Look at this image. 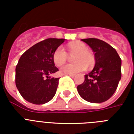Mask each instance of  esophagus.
Listing matches in <instances>:
<instances>
[{
	"instance_id": "34e87169",
	"label": "esophagus",
	"mask_w": 134,
	"mask_h": 134,
	"mask_svg": "<svg viewBox=\"0 0 134 134\" xmlns=\"http://www.w3.org/2000/svg\"><path fill=\"white\" fill-rule=\"evenodd\" d=\"M69 76H70V77L74 78V76H75V74H70Z\"/></svg>"
}]
</instances>
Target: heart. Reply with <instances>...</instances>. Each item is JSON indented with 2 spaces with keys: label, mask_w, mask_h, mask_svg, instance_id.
<instances>
[{
  "label": "heart",
  "mask_w": 134,
  "mask_h": 134,
  "mask_svg": "<svg viewBox=\"0 0 134 134\" xmlns=\"http://www.w3.org/2000/svg\"><path fill=\"white\" fill-rule=\"evenodd\" d=\"M70 54L74 56V64H69L60 68V73L63 74H76L84 71L88 67H91L95 63L94 56L88 50V46L81 41H76L71 42L68 45ZM53 60L56 66H60L66 63L68 60V54L63 47L60 46L55 50L53 55Z\"/></svg>",
  "instance_id": "obj_1"
}]
</instances>
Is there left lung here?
Wrapping results in <instances>:
<instances>
[{"mask_svg": "<svg viewBox=\"0 0 134 134\" xmlns=\"http://www.w3.org/2000/svg\"><path fill=\"white\" fill-rule=\"evenodd\" d=\"M94 53L95 65L85 75V81L77 86L79 94L90 103L105 102L114 94L121 77V60L115 49L96 38L81 40Z\"/></svg>", "mask_w": 134, "mask_h": 134, "instance_id": "1", "label": "left lung"}]
</instances>
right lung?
<instances>
[{
  "label": "right lung",
  "mask_w": 134,
  "mask_h": 134,
  "mask_svg": "<svg viewBox=\"0 0 134 134\" xmlns=\"http://www.w3.org/2000/svg\"><path fill=\"white\" fill-rule=\"evenodd\" d=\"M65 39L49 38L27 49L21 55L15 69V83L21 95L35 105L49 102L56 93L60 78L51 74L58 71L53 55Z\"/></svg>",
  "instance_id": "1"
}]
</instances>
